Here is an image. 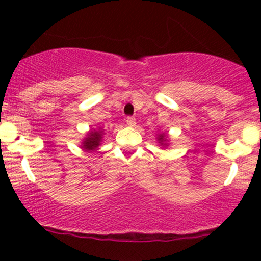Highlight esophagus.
<instances>
[{"mask_svg": "<svg viewBox=\"0 0 261 261\" xmlns=\"http://www.w3.org/2000/svg\"><path fill=\"white\" fill-rule=\"evenodd\" d=\"M126 123H127V125H130V126H134V125H135V118L131 117V116H128V117L126 118Z\"/></svg>", "mask_w": 261, "mask_h": 261, "instance_id": "1", "label": "esophagus"}]
</instances>
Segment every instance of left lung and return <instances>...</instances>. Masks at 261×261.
Returning a JSON list of instances; mask_svg holds the SVG:
<instances>
[{"label":"left lung","instance_id":"1","mask_svg":"<svg viewBox=\"0 0 261 261\" xmlns=\"http://www.w3.org/2000/svg\"><path fill=\"white\" fill-rule=\"evenodd\" d=\"M158 140H159V143L162 144V145H164V143H165V141H167V139H165L164 134H160V135L158 136Z\"/></svg>","mask_w":261,"mask_h":261}]
</instances>
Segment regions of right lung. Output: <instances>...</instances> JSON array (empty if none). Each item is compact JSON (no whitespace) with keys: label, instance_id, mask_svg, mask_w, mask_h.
Wrapping results in <instances>:
<instances>
[{"label":"right lung","instance_id":"add662e5","mask_svg":"<svg viewBox=\"0 0 261 261\" xmlns=\"http://www.w3.org/2000/svg\"><path fill=\"white\" fill-rule=\"evenodd\" d=\"M102 135H103L102 130L91 131V133L87 135V138H84L83 143H82V147H83L84 150H87V151L94 150L96 147L99 146V144H101Z\"/></svg>","mask_w":261,"mask_h":261}]
</instances>
